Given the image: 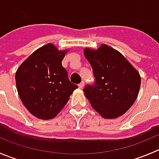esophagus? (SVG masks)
Returning <instances> with one entry per match:
<instances>
[{
  "label": "esophagus",
  "instance_id": "esophagus-1",
  "mask_svg": "<svg viewBox=\"0 0 159 159\" xmlns=\"http://www.w3.org/2000/svg\"><path fill=\"white\" fill-rule=\"evenodd\" d=\"M84 81H81V82L78 84V87H79V89H82L83 88H84Z\"/></svg>",
  "mask_w": 159,
  "mask_h": 159
}]
</instances>
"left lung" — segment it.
Listing matches in <instances>:
<instances>
[{
	"label": "left lung",
	"instance_id": "8db88e82",
	"mask_svg": "<svg viewBox=\"0 0 159 159\" xmlns=\"http://www.w3.org/2000/svg\"><path fill=\"white\" fill-rule=\"evenodd\" d=\"M84 54L95 78L94 84L84 89L92 108L107 119L124 115L139 94V71L119 51L106 44H102L97 50L86 48Z\"/></svg>",
	"mask_w": 159,
	"mask_h": 159
}]
</instances>
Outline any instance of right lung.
Listing matches in <instances>:
<instances>
[{
  "label": "right lung",
  "mask_w": 159,
  "mask_h": 159,
  "mask_svg": "<svg viewBox=\"0 0 159 159\" xmlns=\"http://www.w3.org/2000/svg\"><path fill=\"white\" fill-rule=\"evenodd\" d=\"M68 51H59L49 43L34 51L16 71L19 97L36 118H54L78 88L70 82L68 72L61 65Z\"/></svg>",
  "instance_id": "right-lung-1"
}]
</instances>
